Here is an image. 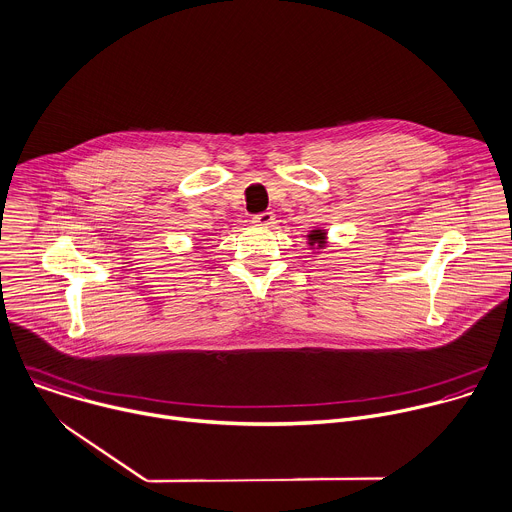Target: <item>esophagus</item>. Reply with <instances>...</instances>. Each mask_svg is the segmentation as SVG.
I'll use <instances>...</instances> for the list:
<instances>
[{
  "label": "esophagus",
  "instance_id": "34e87169",
  "mask_svg": "<svg viewBox=\"0 0 512 512\" xmlns=\"http://www.w3.org/2000/svg\"><path fill=\"white\" fill-rule=\"evenodd\" d=\"M252 224L256 226H264V228H270L274 224V214L272 212H262V214H256L252 218Z\"/></svg>",
  "mask_w": 512,
  "mask_h": 512
}]
</instances>
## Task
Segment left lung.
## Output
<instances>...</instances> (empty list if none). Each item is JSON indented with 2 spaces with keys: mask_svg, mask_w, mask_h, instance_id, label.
<instances>
[{
  "mask_svg": "<svg viewBox=\"0 0 512 512\" xmlns=\"http://www.w3.org/2000/svg\"><path fill=\"white\" fill-rule=\"evenodd\" d=\"M306 238H309V246L311 248L321 250V248L327 246V232L325 230H311V234L306 236Z\"/></svg>",
  "mask_w": 512,
  "mask_h": 512,
  "instance_id": "1",
  "label": "left lung"
}]
</instances>
